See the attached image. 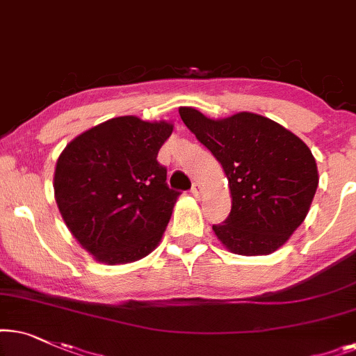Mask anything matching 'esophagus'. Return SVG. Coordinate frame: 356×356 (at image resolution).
Returning a JSON list of instances; mask_svg holds the SVG:
<instances>
[{
  "mask_svg": "<svg viewBox=\"0 0 356 356\" xmlns=\"http://www.w3.org/2000/svg\"><path fill=\"white\" fill-rule=\"evenodd\" d=\"M191 193H192V195L193 197H198V195H200V193H202V186H200V184H193V186H192V188H191Z\"/></svg>",
  "mask_w": 356,
  "mask_h": 356,
  "instance_id": "34e87169",
  "label": "esophagus"
}]
</instances>
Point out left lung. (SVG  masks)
I'll return each instance as SVG.
<instances>
[{
    "label": "left lung",
    "mask_w": 356,
    "mask_h": 356,
    "mask_svg": "<svg viewBox=\"0 0 356 356\" xmlns=\"http://www.w3.org/2000/svg\"><path fill=\"white\" fill-rule=\"evenodd\" d=\"M187 129L221 163L231 211L213 225L218 239L239 255H267L305 221L319 175L311 149L280 123L252 112L213 120L179 108Z\"/></svg>",
    "instance_id": "left-lung-1"
}]
</instances>
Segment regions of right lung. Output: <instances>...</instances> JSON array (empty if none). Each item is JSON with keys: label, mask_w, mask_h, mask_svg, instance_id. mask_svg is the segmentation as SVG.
<instances>
[{"label": "right lung", "mask_w": 356, "mask_h": 356, "mask_svg": "<svg viewBox=\"0 0 356 356\" xmlns=\"http://www.w3.org/2000/svg\"><path fill=\"white\" fill-rule=\"evenodd\" d=\"M170 134L169 122L117 117L76 136L60 154L56 205L99 262H135L159 244L179 197L156 159Z\"/></svg>", "instance_id": "obj_1"}]
</instances>
